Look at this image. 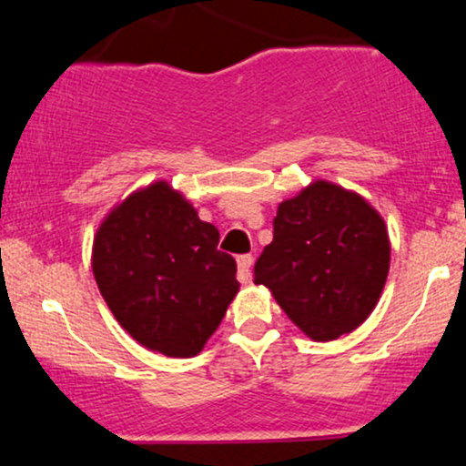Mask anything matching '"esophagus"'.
I'll return each mask as SVG.
<instances>
[{"instance_id":"1","label":"esophagus","mask_w":466,"mask_h":466,"mask_svg":"<svg viewBox=\"0 0 466 466\" xmlns=\"http://www.w3.org/2000/svg\"><path fill=\"white\" fill-rule=\"evenodd\" d=\"M238 280L240 282H249L251 280V265H254V258L249 254L238 256Z\"/></svg>"}]
</instances>
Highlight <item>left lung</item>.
<instances>
[{
  "mask_svg": "<svg viewBox=\"0 0 466 466\" xmlns=\"http://www.w3.org/2000/svg\"><path fill=\"white\" fill-rule=\"evenodd\" d=\"M388 269L381 215L357 192L318 179L278 206L254 282L269 289L304 335L330 341L372 313Z\"/></svg>",
  "mask_w": 466,
  "mask_h": 466,
  "instance_id": "obj_1",
  "label": "left lung"
}]
</instances>
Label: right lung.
I'll return each mask as SVG.
<instances>
[{"label":"right lung","instance_id":"1","mask_svg":"<svg viewBox=\"0 0 466 466\" xmlns=\"http://www.w3.org/2000/svg\"><path fill=\"white\" fill-rule=\"evenodd\" d=\"M166 181L136 190L100 223L92 269L106 307L137 344L166 357L199 355L238 291L237 260L217 249Z\"/></svg>","mask_w":466,"mask_h":466}]
</instances>
